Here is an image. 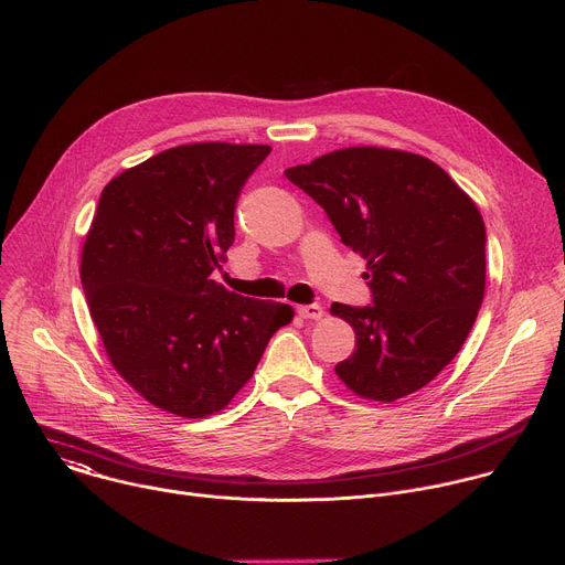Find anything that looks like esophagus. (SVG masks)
Masks as SVG:
<instances>
[{
	"label": "esophagus",
	"mask_w": 565,
	"mask_h": 565,
	"mask_svg": "<svg viewBox=\"0 0 565 565\" xmlns=\"http://www.w3.org/2000/svg\"><path fill=\"white\" fill-rule=\"evenodd\" d=\"M297 315L301 319H319L321 315H324V310H321L319 303H306V306H299L297 308Z\"/></svg>",
	"instance_id": "obj_1"
}]
</instances>
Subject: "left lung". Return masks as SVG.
Returning <instances> with one entry per match:
<instances>
[{
  "label": "left lung",
  "instance_id": "1",
  "mask_svg": "<svg viewBox=\"0 0 565 565\" xmlns=\"http://www.w3.org/2000/svg\"><path fill=\"white\" fill-rule=\"evenodd\" d=\"M366 264L371 303H333L355 331L335 366L366 399L429 384L465 344L486 295V223L449 174L418 153L349 147L284 172Z\"/></svg>",
  "mask_w": 565,
  "mask_h": 565
}]
</instances>
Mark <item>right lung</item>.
Wrapping results in <instances>:
<instances>
[{"instance_id":"add662e5","label":"right lung","mask_w":565,"mask_h":565,"mask_svg":"<svg viewBox=\"0 0 565 565\" xmlns=\"http://www.w3.org/2000/svg\"><path fill=\"white\" fill-rule=\"evenodd\" d=\"M268 153V145H181L100 194L79 279L114 369L158 409L221 412L292 319L286 303L212 279L234 244L241 190Z\"/></svg>"}]
</instances>
